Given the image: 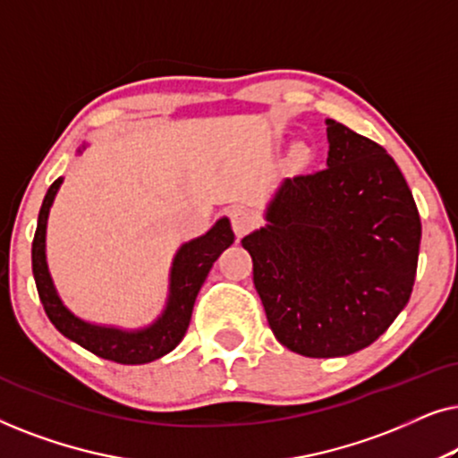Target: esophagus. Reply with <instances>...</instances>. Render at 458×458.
I'll return each mask as SVG.
<instances>
[{"label": "esophagus", "mask_w": 458, "mask_h": 458, "mask_svg": "<svg viewBox=\"0 0 458 458\" xmlns=\"http://www.w3.org/2000/svg\"><path fill=\"white\" fill-rule=\"evenodd\" d=\"M231 225H233L235 235L237 237H243L250 229L254 227V216L250 215L248 210L235 208V210H231Z\"/></svg>", "instance_id": "obj_1"}]
</instances>
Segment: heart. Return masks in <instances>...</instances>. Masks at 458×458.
<instances>
[{
	"label": "heart",
	"instance_id": "1",
	"mask_svg": "<svg viewBox=\"0 0 458 458\" xmlns=\"http://www.w3.org/2000/svg\"><path fill=\"white\" fill-rule=\"evenodd\" d=\"M293 154H296V156H298V158H302V156L306 154V149H304V146H296V148H293Z\"/></svg>",
	"mask_w": 458,
	"mask_h": 458
}]
</instances>
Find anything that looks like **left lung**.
<instances>
[{
  "label": "left lung",
  "mask_w": 458,
  "mask_h": 458,
  "mask_svg": "<svg viewBox=\"0 0 458 458\" xmlns=\"http://www.w3.org/2000/svg\"><path fill=\"white\" fill-rule=\"evenodd\" d=\"M327 168L285 179L265 227L242 240L275 337L292 352H359L415 284L421 218L390 154L327 118Z\"/></svg>",
  "instance_id": "obj_1"
}]
</instances>
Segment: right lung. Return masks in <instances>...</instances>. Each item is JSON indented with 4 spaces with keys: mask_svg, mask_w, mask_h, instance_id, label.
<instances>
[{
    "mask_svg": "<svg viewBox=\"0 0 458 458\" xmlns=\"http://www.w3.org/2000/svg\"><path fill=\"white\" fill-rule=\"evenodd\" d=\"M87 148H79L81 154ZM62 181L55 179L43 198L37 231L33 240V277L39 300L46 309V315L54 327L68 340L79 344L89 352L102 356L106 360L121 362V365H146L160 356H165L179 346L183 340L196 302L199 287L204 285L212 265H215L223 250H227L235 242L233 229L227 216H221L204 235L181 243L174 254L171 273H168V293L165 309L149 325L137 329H124L118 325L91 323L81 318L68 309L64 300L55 290L52 275L47 267L46 254V233L47 218L52 204L58 193Z\"/></svg>",
    "mask_w": 458,
    "mask_h": 458,
    "instance_id": "right-lung-1",
    "label": "right lung"
}]
</instances>
